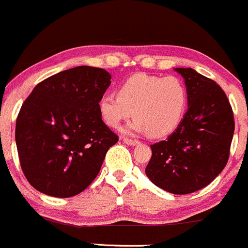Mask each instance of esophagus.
I'll return each mask as SVG.
<instances>
[{"instance_id":"esophagus-1","label":"esophagus","mask_w":248,"mask_h":248,"mask_svg":"<svg viewBox=\"0 0 248 248\" xmlns=\"http://www.w3.org/2000/svg\"><path fill=\"white\" fill-rule=\"evenodd\" d=\"M124 143L129 144V146H136V144H139L140 142L137 141V140H132V139H126V137H124L123 139Z\"/></svg>"}]
</instances>
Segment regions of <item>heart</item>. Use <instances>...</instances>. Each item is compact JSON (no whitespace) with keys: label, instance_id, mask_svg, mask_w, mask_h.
Masks as SVG:
<instances>
[{"label":"heart","instance_id":"obj_1","mask_svg":"<svg viewBox=\"0 0 248 248\" xmlns=\"http://www.w3.org/2000/svg\"><path fill=\"white\" fill-rule=\"evenodd\" d=\"M187 105L188 93L180 78L136 73L119 85L117 96L100 97L97 109L111 127H118L134 113L136 119L129 126L131 131L148 132L153 139H161L177 129Z\"/></svg>","mask_w":248,"mask_h":248}]
</instances>
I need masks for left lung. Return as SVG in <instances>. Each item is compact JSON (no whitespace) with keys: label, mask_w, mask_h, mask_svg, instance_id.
<instances>
[{"label":"left lung","mask_w":248,"mask_h":248,"mask_svg":"<svg viewBox=\"0 0 248 248\" xmlns=\"http://www.w3.org/2000/svg\"><path fill=\"white\" fill-rule=\"evenodd\" d=\"M183 77L188 109L165 141L152 144L149 180L172 194H189L210 185L225 168L235 123L222 88L193 68H175Z\"/></svg>","instance_id":"1"}]
</instances>
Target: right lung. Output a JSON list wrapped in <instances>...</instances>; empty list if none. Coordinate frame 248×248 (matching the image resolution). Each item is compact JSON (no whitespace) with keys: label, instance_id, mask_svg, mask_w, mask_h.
Masks as SVG:
<instances>
[{"label":"right lung","instance_id":"add662e5","mask_svg":"<svg viewBox=\"0 0 248 248\" xmlns=\"http://www.w3.org/2000/svg\"><path fill=\"white\" fill-rule=\"evenodd\" d=\"M109 84L104 68L78 66L42 80L25 100L16 142L21 170L38 192L75 197L95 180L118 142L97 109Z\"/></svg>","mask_w":248,"mask_h":248}]
</instances>
